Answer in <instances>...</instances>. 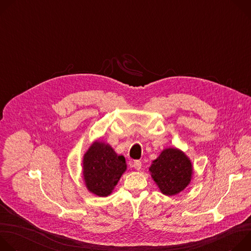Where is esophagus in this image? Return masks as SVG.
I'll return each instance as SVG.
<instances>
[{
  "label": "esophagus",
  "instance_id": "obj_1",
  "mask_svg": "<svg viewBox=\"0 0 251 251\" xmlns=\"http://www.w3.org/2000/svg\"><path fill=\"white\" fill-rule=\"evenodd\" d=\"M133 167L135 168V170L140 171V170H141V168H142V163H141V161H139V160L134 161V163H133Z\"/></svg>",
  "mask_w": 251,
  "mask_h": 251
}]
</instances>
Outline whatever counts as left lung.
Masks as SVG:
<instances>
[{
	"mask_svg": "<svg viewBox=\"0 0 251 251\" xmlns=\"http://www.w3.org/2000/svg\"><path fill=\"white\" fill-rule=\"evenodd\" d=\"M151 176L165 196H176L191 183L193 165L180 149L166 148L149 168Z\"/></svg>",
	"mask_w": 251,
	"mask_h": 251,
	"instance_id": "8db88e82",
	"label": "left lung"
}]
</instances>
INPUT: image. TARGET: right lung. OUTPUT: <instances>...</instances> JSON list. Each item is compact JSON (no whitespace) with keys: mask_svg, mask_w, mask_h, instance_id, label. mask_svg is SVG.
<instances>
[{"mask_svg":"<svg viewBox=\"0 0 251 251\" xmlns=\"http://www.w3.org/2000/svg\"><path fill=\"white\" fill-rule=\"evenodd\" d=\"M83 180L87 190L98 197H108L127 169L125 158L102 141H94L82 161Z\"/></svg>","mask_w":251,"mask_h":251,"instance_id":"1","label":"right lung"}]
</instances>
